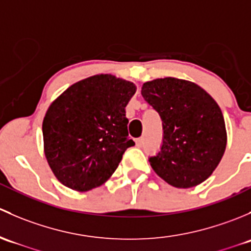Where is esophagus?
<instances>
[{"label":"esophagus","mask_w":251,"mask_h":251,"mask_svg":"<svg viewBox=\"0 0 251 251\" xmlns=\"http://www.w3.org/2000/svg\"><path fill=\"white\" fill-rule=\"evenodd\" d=\"M143 138H138V140H136V144H137V147H142L143 146Z\"/></svg>","instance_id":"obj_1"}]
</instances>
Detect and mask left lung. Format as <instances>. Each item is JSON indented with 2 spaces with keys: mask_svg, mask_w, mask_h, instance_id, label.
Masks as SVG:
<instances>
[{
  "mask_svg": "<svg viewBox=\"0 0 251 251\" xmlns=\"http://www.w3.org/2000/svg\"><path fill=\"white\" fill-rule=\"evenodd\" d=\"M144 100L163 121V146L149 158L153 170L177 188H191L214 173L227 144L219 104L201 86L176 77L144 82Z\"/></svg>",
  "mask_w": 251,
  "mask_h": 251,
  "instance_id": "obj_1",
  "label": "left lung"
}]
</instances>
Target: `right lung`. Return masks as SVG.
I'll return each mask as SVG.
<instances>
[{"mask_svg": "<svg viewBox=\"0 0 251 251\" xmlns=\"http://www.w3.org/2000/svg\"><path fill=\"white\" fill-rule=\"evenodd\" d=\"M136 90L133 82L111 74L93 75L50 103L42 123L44 151L60 183L86 192L109 179L135 144L125 107Z\"/></svg>", "mask_w": 251, "mask_h": 251, "instance_id": "obj_1", "label": "right lung"}]
</instances>
